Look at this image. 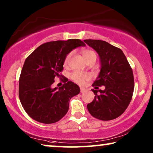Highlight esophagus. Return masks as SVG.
Wrapping results in <instances>:
<instances>
[{"instance_id":"34e87169","label":"esophagus","mask_w":153,"mask_h":153,"mask_svg":"<svg viewBox=\"0 0 153 153\" xmlns=\"http://www.w3.org/2000/svg\"><path fill=\"white\" fill-rule=\"evenodd\" d=\"M81 93H84L85 91H86V89L85 88H83V87H81Z\"/></svg>"}]
</instances>
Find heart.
<instances>
[{"label": "heart", "mask_w": 153, "mask_h": 153, "mask_svg": "<svg viewBox=\"0 0 153 153\" xmlns=\"http://www.w3.org/2000/svg\"><path fill=\"white\" fill-rule=\"evenodd\" d=\"M72 55L73 53L72 52V53H70L66 56L64 62L65 65H68L69 62H70V60L71 59V58H72ZM83 56L84 59L86 60V61L90 59H95L96 60V58H97V54L95 53V51H91V50H85V51H83ZM71 78H72V80L75 81L76 83H79V84H83V83H84L85 81L90 79L91 76H90L89 74H85V73H82L80 72H75L72 74Z\"/></svg>", "instance_id": "1"}]
</instances>
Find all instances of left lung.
Masks as SVG:
<instances>
[{
    "instance_id": "obj_1",
    "label": "left lung",
    "mask_w": 153,
    "mask_h": 153,
    "mask_svg": "<svg viewBox=\"0 0 153 153\" xmlns=\"http://www.w3.org/2000/svg\"><path fill=\"white\" fill-rule=\"evenodd\" d=\"M99 55L100 72L93 86V102L87 105L92 116L111 120L120 116L130 103L134 92L132 70L122 50L99 39L83 40Z\"/></svg>"
}]
</instances>
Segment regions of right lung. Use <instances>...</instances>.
<instances>
[{
	"label": "right lung",
	"mask_w": 153,
	"mask_h": 153,
	"mask_svg": "<svg viewBox=\"0 0 153 153\" xmlns=\"http://www.w3.org/2000/svg\"><path fill=\"white\" fill-rule=\"evenodd\" d=\"M85 45L79 39L45 43L25 60L19 83V96L22 106L30 118L51 124L60 120L68 111L71 98L80 93L79 85L65 79L62 87L53 88L60 77L67 55Z\"/></svg>",
	"instance_id": "right-lung-1"
}]
</instances>
